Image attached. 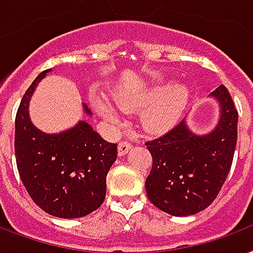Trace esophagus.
<instances>
[{
	"instance_id": "obj_1",
	"label": "esophagus",
	"mask_w": 253,
	"mask_h": 253,
	"mask_svg": "<svg viewBox=\"0 0 253 253\" xmlns=\"http://www.w3.org/2000/svg\"><path fill=\"white\" fill-rule=\"evenodd\" d=\"M117 148H119V156H125L129 152V149L132 148V145L129 141H121V142H119Z\"/></svg>"
}]
</instances>
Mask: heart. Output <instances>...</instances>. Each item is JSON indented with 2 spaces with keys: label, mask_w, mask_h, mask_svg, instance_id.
<instances>
[{
  "label": "heart",
  "mask_w": 253,
  "mask_h": 253,
  "mask_svg": "<svg viewBox=\"0 0 253 253\" xmlns=\"http://www.w3.org/2000/svg\"><path fill=\"white\" fill-rule=\"evenodd\" d=\"M189 97V89L183 84L174 83L169 87L165 84H157L138 91L119 93L116 104L123 111H132L148 105L141 115V125L148 132L160 133L177 124L182 113L185 112ZM95 105L103 116L112 121L117 120L116 109L104 100L96 99Z\"/></svg>",
  "instance_id": "heart-1"
}]
</instances>
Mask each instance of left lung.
Segmentation results:
<instances>
[{
    "instance_id": "8db88e82",
    "label": "left lung",
    "mask_w": 253,
    "mask_h": 253,
    "mask_svg": "<svg viewBox=\"0 0 253 253\" xmlns=\"http://www.w3.org/2000/svg\"><path fill=\"white\" fill-rule=\"evenodd\" d=\"M211 96L219 101L215 129L198 136L182 120L164 136L145 142L153 158L145 187L149 201L173 216H189L214 202L230 173L238 140V111L224 85Z\"/></svg>"
}]
</instances>
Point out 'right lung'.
Returning a JSON list of instances; mask_svg holds the SVG:
<instances>
[{"label": "right lung", "mask_w": 253, "mask_h": 253, "mask_svg": "<svg viewBox=\"0 0 253 253\" xmlns=\"http://www.w3.org/2000/svg\"><path fill=\"white\" fill-rule=\"evenodd\" d=\"M41 72L25 92L15 116L14 149L19 177L43 211L64 219L82 218L104 202L107 174L117 158V145L105 141L85 121L58 134L35 128L29 103ZM84 112L92 115L85 104Z\"/></svg>", "instance_id": "right-lung-1"}]
</instances>
